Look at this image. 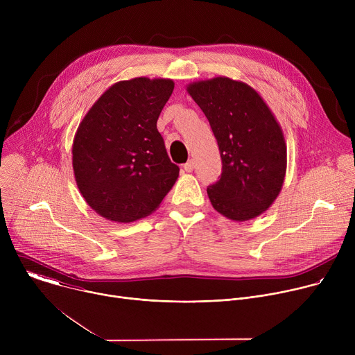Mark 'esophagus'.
<instances>
[{
  "instance_id": "esophagus-1",
  "label": "esophagus",
  "mask_w": 355,
  "mask_h": 355,
  "mask_svg": "<svg viewBox=\"0 0 355 355\" xmlns=\"http://www.w3.org/2000/svg\"><path fill=\"white\" fill-rule=\"evenodd\" d=\"M182 167H184V170H185L187 173H191V171L193 170V167H195V162H193V160H188Z\"/></svg>"
}]
</instances>
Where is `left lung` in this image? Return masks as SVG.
I'll return each mask as SVG.
<instances>
[{
    "instance_id": "8db88e82",
    "label": "left lung",
    "mask_w": 355,
    "mask_h": 355,
    "mask_svg": "<svg viewBox=\"0 0 355 355\" xmlns=\"http://www.w3.org/2000/svg\"><path fill=\"white\" fill-rule=\"evenodd\" d=\"M187 91L208 118L220 151V178L208 187L212 207L236 222L261 215L277 199L286 171L275 116L256 89L227 77L192 83Z\"/></svg>"
}]
</instances>
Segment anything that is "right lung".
Instances as JSON below:
<instances>
[{
	"mask_svg": "<svg viewBox=\"0 0 355 355\" xmlns=\"http://www.w3.org/2000/svg\"><path fill=\"white\" fill-rule=\"evenodd\" d=\"M174 81H119L98 98L73 141V170L87 204L103 218L129 223L155 212L178 178L157 119Z\"/></svg>",
	"mask_w": 355,
	"mask_h": 355,
	"instance_id": "right-lung-1",
	"label": "right lung"
}]
</instances>
